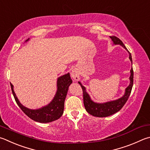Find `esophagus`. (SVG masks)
I'll return each instance as SVG.
<instances>
[{"label": "esophagus", "mask_w": 150, "mask_h": 150, "mask_svg": "<svg viewBox=\"0 0 150 150\" xmlns=\"http://www.w3.org/2000/svg\"><path fill=\"white\" fill-rule=\"evenodd\" d=\"M71 78L74 81H78L80 77V73L79 72V71L76 69H74L72 70L71 73Z\"/></svg>", "instance_id": "esophagus-1"}]
</instances>
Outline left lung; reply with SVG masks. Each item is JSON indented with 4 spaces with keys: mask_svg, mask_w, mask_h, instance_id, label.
<instances>
[{
    "mask_svg": "<svg viewBox=\"0 0 150 150\" xmlns=\"http://www.w3.org/2000/svg\"><path fill=\"white\" fill-rule=\"evenodd\" d=\"M110 38L112 40L114 45H120L121 47H123L125 49H126L128 51L126 47H125L123 43H122V42L119 38L116 37L115 36H110ZM128 52L129 54L130 60L132 63L131 54L129 51H128ZM133 75H134V72H133V69L132 67L131 69H130V76L129 77L130 84L128 86V87H127L126 89H125V94L121 98H120L105 103H96L92 101L88 94L86 92L85 87L83 86L82 84L80 82H78L83 89L84 105L87 112L94 117H105L113 115V114L117 113V111L120 110L123 107L125 103L127 102L130 94V92H131L133 85Z\"/></svg>",
    "mask_w": 150,
    "mask_h": 150,
    "instance_id": "obj_1",
    "label": "left lung"
}]
</instances>
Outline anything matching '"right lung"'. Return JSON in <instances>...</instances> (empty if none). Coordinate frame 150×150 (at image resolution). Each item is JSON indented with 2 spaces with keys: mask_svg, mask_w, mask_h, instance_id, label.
I'll return each mask as SVG.
<instances>
[{
  "mask_svg": "<svg viewBox=\"0 0 150 150\" xmlns=\"http://www.w3.org/2000/svg\"><path fill=\"white\" fill-rule=\"evenodd\" d=\"M29 39L25 42L28 41ZM71 83L72 80L71 79L69 73L58 77L57 81V91L53 100L48 105L37 110H31L21 104L13 91V86L11 83L10 86L16 103L25 115L35 121L47 123L57 120L64 113L65 99L68 88Z\"/></svg>",
  "mask_w": 150,
  "mask_h": 150,
  "instance_id": "1",
  "label": "right lung"
}]
</instances>
